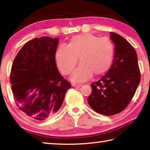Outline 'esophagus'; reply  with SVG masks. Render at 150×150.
<instances>
[{"label":"esophagus","instance_id":"obj_1","mask_svg":"<svg viewBox=\"0 0 150 150\" xmlns=\"http://www.w3.org/2000/svg\"><path fill=\"white\" fill-rule=\"evenodd\" d=\"M72 86L73 87H76V88H79L81 87L82 84H79V83H73Z\"/></svg>","mask_w":150,"mask_h":150}]
</instances>
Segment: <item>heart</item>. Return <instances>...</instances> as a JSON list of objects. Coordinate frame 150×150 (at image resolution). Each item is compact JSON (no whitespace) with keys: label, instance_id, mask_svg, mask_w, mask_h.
<instances>
[{"label":"heart","instance_id":"heart-1","mask_svg":"<svg viewBox=\"0 0 150 150\" xmlns=\"http://www.w3.org/2000/svg\"><path fill=\"white\" fill-rule=\"evenodd\" d=\"M115 46L108 38L86 33L73 36L68 46L61 45L55 53L57 65L64 75H70L81 64L71 77L73 81L83 82L92 75L99 77L108 71L112 64Z\"/></svg>","mask_w":150,"mask_h":150}]
</instances>
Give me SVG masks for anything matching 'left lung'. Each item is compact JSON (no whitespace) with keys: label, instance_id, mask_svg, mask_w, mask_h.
Here are the masks:
<instances>
[{"label":"left lung","instance_id":"left-lung-1","mask_svg":"<svg viewBox=\"0 0 150 150\" xmlns=\"http://www.w3.org/2000/svg\"><path fill=\"white\" fill-rule=\"evenodd\" d=\"M115 43L113 64L99 81L91 84L88 98L90 107L97 113L111 116L120 113L128 106L141 81L137 55L124 37L110 32Z\"/></svg>","mask_w":150,"mask_h":150}]
</instances>
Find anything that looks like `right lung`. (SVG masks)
Wrapping results in <instances>:
<instances>
[{
  "label": "right lung",
  "instance_id": "1",
  "mask_svg": "<svg viewBox=\"0 0 150 150\" xmlns=\"http://www.w3.org/2000/svg\"><path fill=\"white\" fill-rule=\"evenodd\" d=\"M57 38L42 37L28 41L13 62L10 82L18 109L38 120L52 117L61 107L71 84L57 69Z\"/></svg>",
  "mask_w": 150,
  "mask_h": 150
}]
</instances>
